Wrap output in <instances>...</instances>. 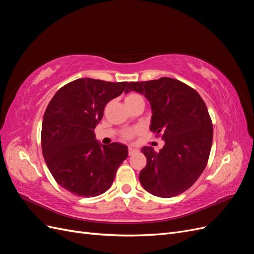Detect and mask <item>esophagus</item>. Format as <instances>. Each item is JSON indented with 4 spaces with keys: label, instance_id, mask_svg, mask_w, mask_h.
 Masks as SVG:
<instances>
[{
    "label": "esophagus",
    "instance_id": "obj_1",
    "mask_svg": "<svg viewBox=\"0 0 254 254\" xmlns=\"http://www.w3.org/2000/svg\"><path fill=\"white\" fill-rule=\"evenodd\" d=\"M137 151H139V149L133 148V147H129V148H128V153H129V156H132V155H134V153H136Z\"/></svg>",
    "mask_w": 254,
    "mask_h": 254
}]
</instances>
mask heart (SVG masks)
Here are the masks:
<instances>
[{
	"mask_svg": "<svg viewBox=\"0 0 254 254\" xmlns=\"http://www.w3.org/2000/svg\"><path fill=\"white\" fill-rule=\"evenodd\" d=\"M139 98H142L139 94L136 93H130L128 94L126 97H125V103H129V102H132V101H135V99H139ZM136 132V130L134 129H131V130H127V131L124 132V137H126V139H130L133 135V133Z\"/></svg>",
	"mask_w": 254,
	"mask_h": 254,
	"instance_id": "heart-1",
	"label": "heart"
}]
</instances>
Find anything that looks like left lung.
Listing matches in <instances>:
<instances>
[{"label": "left lung", "instance_id": "1", "mask_svg": "<svg viewBox=\"0 0 254 254\" xmlns=\"http://www.w3.org/2000/svg\"><path fill=\"white\" fill-rule=\"evenodd\" d=\"M130 91L148 99L150 130L165 142L159 152L142 148L147 159L139 175L142 187L158 197L178 196L196 182L209 160L213 126L206 106L193 88L170 77L129 82L125 93Z\"/></svg>", "mask_w": 254, "mask_h": 254}]
</instances>
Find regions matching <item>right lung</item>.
I'll list each match as a JSON object with an SVG mask.
<instances>
[{"mask_svg": "<svg viewBox=\"0 0 254 254\" xmlns=\"http://www.w3.org/2000/svg\"><path fill=\"white\" fill-rule=\"evenodd\" d=\"M127 84L76 79L59 89L45 110L41 131L45 163L59 186L74 195L105 193L128 157L126 145H102L94 134L105 106L120 96Z\"/></svg>", "mask_w": 254, "mask_h": 254, "instance_id": "right-lung-1", "label": "right lung"}]
</instances>
